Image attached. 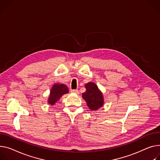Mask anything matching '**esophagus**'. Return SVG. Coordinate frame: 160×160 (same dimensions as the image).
Here are the masks:
<instances>
[{
	"label": "esophagus",
	"instance_id": "1",
	"mask_svg": "<svg viewBox=\"0 0 160 160\" xmlns=\"http://www.w3.org/2000/svg\"><path fill=\"white\" fill-rule=\"evenodd\" d=\"M70 91H71V92H72V93L79 94V91H78V90H77V89H72V90H71Z\"/></svg>",
	"mask_w": 160,
	"mask_h": 160
}]
</instances>
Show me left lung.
Listing matches in <instances>:
<instances>
[{"mask_svg": "<svg viewBox=\"0 0 160 160\" xmlns=\"http://www.w3.org/2000/svg\"><path fill=\"white\" fill-rule=\"evenodd\" d=\"M86 91L82 93V98L87 102L91 111H96L103 105V97L102 92L94 82H89L85 85Z\"/></svg>", "mask_w": 160, "mask_h": 160, "instance_id": "8db88e82", "label": "left lung"}]
</instances>
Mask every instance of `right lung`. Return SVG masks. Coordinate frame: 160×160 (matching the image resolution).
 <instances>
[{
  "label": "right lung",
  "instance_id": "obj_1",
  "mask_svg": "<svg viewBox=\"0 0 160 160\" xmlns=\"http://www.w3.org/2000/svg\"><path fill=\"white\" fill-rule=\"evenodd\" d=\"M68 92L69 89L66 85L60 83L54 84L50 91V94L48 101V103L51 105H54L63 94Z\"/></svg>",
  "mask_w": 160,
  "mask_h": 160
}]
</instances>
